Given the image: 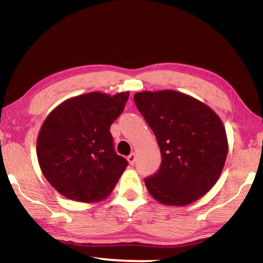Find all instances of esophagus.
Returning a JSON list of instances; mask_svg holds the SVG:
<instances>
[{"mask_svg": "<svg viewBox=\"0 0 263 263\" xmlns=\"http://www.w3.org/2000/svg\"><path fill=\"white\" fill-rule=\"evenodd\" d=\"M128 161H129V164L130 165H134L135 164V160H136V156H135V153H132L130 156H128Z\"/></svg>", "mask_w": 263, "mask_h": 263, "instance_id": "obj_1", "label": "esophagus"}]
</instances>
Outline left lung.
<instances>
[{
    "label": "left lung",
    "mask_w": 263,
    "mask_h": 263,
    "mask_svg": "<svg viewBox=\"0 0 263 263\" xmlns=\"http://www.w3.org/2000/svg\"><path fill=\"white\" fill-rule=\"evenodd\" d=\"M134 102L163 158L157 174L145 178L148 193L167 206L199 200L217 183L228 157L220 117L204 103L174 89L135 93Z\"/></svg>",
    "instance_id": "1"
}]
</instances>
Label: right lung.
Instances as JSON below:
<instances>
[{
  "instance_id": "obj_1",
  "label": "right lung",
  "mask_w": 263,
  "mask_h": 263,
  "mask_svg": "<svg viewBox=\"0 0 263 263\" xmlns=\"http://www.w3.org/2000/svg\"><path fill=\"white\" fill-rule=\"evenodd\" d=\"M129 92H91L69 98L45 118L37 157L48 182L67 199L97 202L116 185L128 161L114 149L110 125L124 110Z\"/></svg>"
}]
</instances>
